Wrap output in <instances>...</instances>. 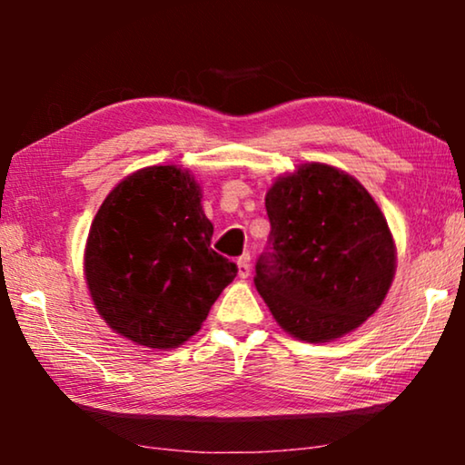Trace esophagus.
Here are the masks:
<instances>
[{
  "instance_id": "1",
  "label": "esophagus",
  "mask_w": 465,
  "mask_h": 465,
  "mask_svg": "<svg viewBox=\"0 0 465 465\" xmlns=\"http://www.w3.org/2000/svg\"><path fill=\"white\" fill-rule=\"evenodd\" d=\"M238 274L242 279H246L250 274V256L248 254H243L238 261Z\"/></svg>"
}]
</instances>
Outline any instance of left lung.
I'll list each match as a JSON object with an SVG mask.
<instances>
[{
  "label": "left lung",
  "instance_id": "1",
  "mask_svg": "<svg viewBox=\"0 0 465 465\" xmlns=\"http://www.w3.org/2000/svg\"><path fill=\"white\" fill-rule=\"evenodd\" d=\"M269 246L256 289L299 341L326 342L380 308L396 271L388 222L355 178L305 163L266 193Z\"/></svg>",
  "mask_w": 465,
  "mask_h": 465
}]
</instances>
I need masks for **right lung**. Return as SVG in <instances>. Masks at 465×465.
I'll use <instances>...</instances> for the list:
<instances>
[{"mask_svg":"<svg viewBox=\"0 0 465 465\" xmlns=\"http://www.w3.org/2000/svg\"><path fill=\"white\" fill-rule=\"evenodd\" d=\"M211 238L188 172L152 166L124 178L102 203L85 246V281L100 316L149 349L188 341L238 274Z\"/></svg>","mask_w":465,"mask_h":465,"instance_id":"right-lung-1","label":"right lung"}]
</instances>
